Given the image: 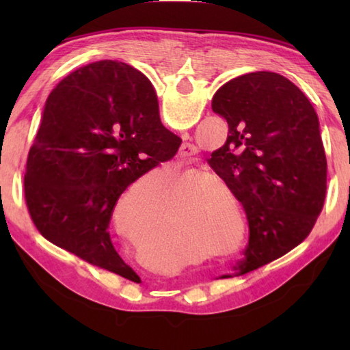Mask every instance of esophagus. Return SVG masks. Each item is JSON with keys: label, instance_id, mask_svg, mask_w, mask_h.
Here are the masks:
<instances>
[{"label": "esophagus", "instance_id": "34e87169", "mask_svg": "<svg viewBox=\"0 0 350 350\" xmlns=\"http://www.w3.org/2000/svg\"><path fill=\"white\" fill-rule=\"evenodd\" d=\"M183 144H182V146H180V156H183V157H188V156H193V152H196V150L198 148L194 146L191 142H189V135H188V133H185L183 134Z\"/></svg>", "mask_w": 350, "mask_h": 350}]
</instances>
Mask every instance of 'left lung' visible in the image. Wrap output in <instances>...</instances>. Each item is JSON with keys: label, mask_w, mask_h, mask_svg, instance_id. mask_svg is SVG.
Segmentation results:
<instances>
[{"label": "left lung", "mask_w": 350, "mask_h": 350, "mask_svg": "<svg viewBox=\"0 0 350 350\" xmlns=\"http://www.w3.org/2000/svg\"><path fill=\"white\" fill-rule=\"evenodd\" d=\"M142 90L156 97L135 69ZM228 135L210 167L244 206L248 244L233 278L284 256L315 225L325 198L327 162L317 112L286 77L258 70L236 77L213 96Z\"/></svg>", "instance_id": "1"}]
</instances>
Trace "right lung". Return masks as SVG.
Here are the masks:
<instances>
[{
	"label": "right lung",
	"mask_w": 350,
	"mask_h": 350,
	"mask_svg": "<svg viewBox=\"0 0 350 350\" xmlns=\"http://www.w3.org/2000/svg\"><path fill=\"white\" fill-rule=\"evenodd\" d=\"M180 137L162 125L157 97L135 69L102 60L70 72L46 100L29 151L25 196L52 244L123 278L134 270L114 250L112 208L133 182L174 157Z\"/></svg>",
	"instance_id": "obj_1"
}]
</instances>
